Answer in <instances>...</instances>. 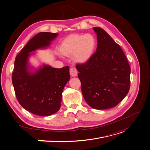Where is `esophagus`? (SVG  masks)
<instances>
[{
	"mask_svg": "<svg viewBox=\"0 0 150 150\" xmlns=\"http://www.w3.org/2000/svg\"><path fill=\"white\" fill-rule=\"evenodd\" d=\"M78 74V71L76 68L75 67H71L70 68V75L72 76H76Z\"/></svg>",
	"mask_w": 150,
	"mask_h": 150,
	"instance_id": "esophagus-1",
	"label": "esophagus"
}]
</instances>
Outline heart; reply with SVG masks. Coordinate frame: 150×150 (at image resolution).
Masks as SVG:
<instances>
[{
    "mask_svg": "<svg viewBox=\"0 0 150 150\" xmlns=\"http://www.w3.org/2000/svg\"><path fill=\"white\" fill-rule=\"evenodd\" d=\"M95 47V39L90 34H74L67 37L62 43L60 51L66 56H73L79 63L87 62L92 56Z\"/></svg>",
    "mask_w": 150,
    "mask_h": 150,
    "instance_id": "obj_1",
    "label": "heart"
}]
</instances>
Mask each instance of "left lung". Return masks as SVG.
Segmentation results:
<instances>
[{
	"instance_id": "obj_1",
	"label": "left lung",
	"mask_w": 150,
	"mask_h": 150,
	"mask_svg": "<svg viewBox=\"0 0 150 150\" xmlns=\"http://www.w3.org/2000/svg\"><path fill=\"white\" fill-rule=\"evenodd\" d=\"M93 30L97 35L96 51L76 67L86 102L94 109L106 110L126 96L131 69L120 46L102 28L96 27Z\"/></svg>"
}]
</instances>
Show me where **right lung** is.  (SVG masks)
I'll list each match as a JSON object with an SVG mask.
<instances>
[{
    "instance_id": "1",
    "label": "right lung",
    "mask_w": 150,
    "mask_h": 150,
    "mask_svg": "<svg viewBox=\"0 0 150 150\" xmlns=\"http://www.w3.org/2000/svg\"><path fill=\"white\" fill-rule=\"evenodd\" d=\"M57 35L38 33L21 50L14 62L12 81L17 99L25 110L39 116H49L60 110L62 92L70 79L69 66L57 69L44 64L30 72L28 59L31 52L47 48Z\"/></svg>"
}]
</instances>
